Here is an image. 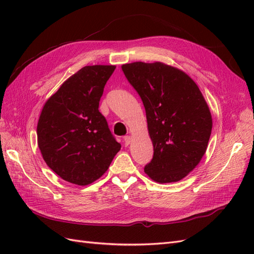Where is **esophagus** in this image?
Segmentation results:
<instances>
[{
    "instance_id": "1",
    "label": "esophagus",
    "mask_w": 254,
    "mask_h": 254,
    "mask_svg": "<svg viewBox=\"0 0 254 254\" xmlns=\"http://www.w3.org/2000/svg\"><path fill=\"white\" fill-rule=\"evenodd\" d=\"M124 143H125L126 146H128L130 143H131V136H130V135H126V136L124 137Z\"/></svg>"
}]
</instances>
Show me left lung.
Instances as JSON below:
<instances>
[{
	"instance_id": "left-lung-1",
	"label": "left lung",
	"mask_w": 254,
	"mask_h": 254,
	"mask_svg": "<svg viewBox=\"0 0 254 254\" xmlns=\"http://www.w3.org/2000/svg\"><path fill=\"white\" fill-rule=\"evenodd\" d=\"M142 98L153 157L145 174L159 183L177 182L200 162L212 131V115L196 82L163 63L122 65Z\"/></svg>"
}]
</instances>
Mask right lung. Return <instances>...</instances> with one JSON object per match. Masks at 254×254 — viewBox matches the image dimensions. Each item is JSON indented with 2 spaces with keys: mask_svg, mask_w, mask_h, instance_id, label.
<instances>
[{
  "mask_svg": "<svg viewBox=\"0 0 254 254\" xmlns=\"http://www.w3.org/2000/svg\"><path fill=\"white\" fill-rule=\"evenodd\" d=\"M115 65H87L44 104L37 125L43 160L64 180L88 184L107 172L121 144L98 106Z\"/></svg>",
  "mask_w": 254,
  "mask_h": 254,
  "instance_id": "obj_1",
  "label": "right lung"
}]
</instances>
